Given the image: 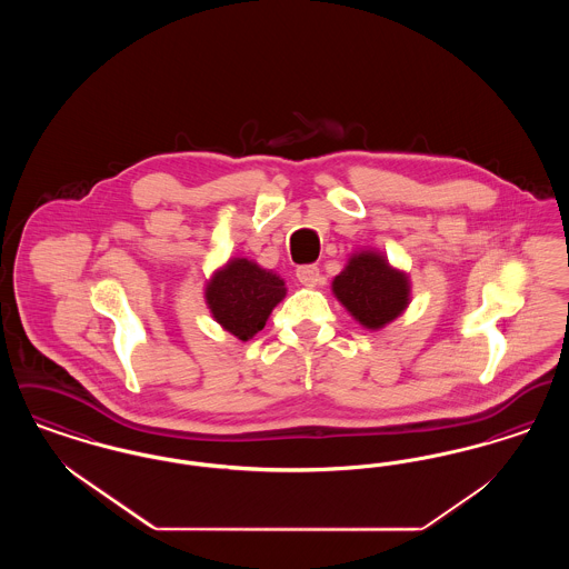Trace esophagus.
<instances>
[{
	"instance_id": "1",
	"label": "esophagus",
	"mask_w": 569,
	"mask_h": 569,
	"mask_svg": "<svg viewBox=\"0 0 569 569\" xmlns=\"http://www.w3.org/2000/svg\"><path fill=\"white\" fill-rule=\"evenodd\" d=\"M297 277L305 286H318L320 283V269L316 264H302L298 267Z\"/></svg>"
}]
</instances>
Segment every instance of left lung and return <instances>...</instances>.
Here are the masks:
<instances>
[{"instance_id":"1","label":"left lung","mask_w":569,"mask_h":569,"mask_svg":"<svg viewBox=\"0 0 569 569\" xmlns=\"http://www.w3.org/2000/svg\"><path fill=\"white\" fill-rule=\"evenodd\" d=\"M332 292L360 325L373 330L392 322L409 300L406 274L369 251L353 256L346 271L335 277Z\"/></svg>"}]
</instances>
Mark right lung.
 I'll use <instances>...</instances> for the list:
<instances>
[{
    "label": "right lung",
    "mask_w": 569,
    "mask_h": 569,
    "mask_svg": "<svg viewBox=\"0 0 569 569\" xmlns=\"http://www.w3.org/2000/svg\"><path fill=\"white\" fill-rule=\"evenodd\" d=\"M283 297V281L249 260H232L207 288L213 318L241 341L264 328L272 307Z\"/></svg>",
    "instance_id": "1"
}]
</instances>
